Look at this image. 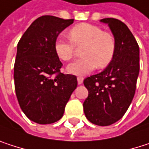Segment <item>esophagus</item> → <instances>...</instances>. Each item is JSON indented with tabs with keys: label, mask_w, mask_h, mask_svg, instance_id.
Wrapping results in <instances>:
<instances>
[{
	"label": "esophagus",
	"mask_w": 149,
	"mask_h": 149,
	"mask_svg": "<svg viewBox=\"0 0 149 149\" xmlns=\"http://www.w3.org/2000/svg\"><path fill=\"white\" fill-rule=\"evenodd\" d=\"M77 81H78V84L79 85L82 84V82H83V77L82 76H78L77 77Z\"/></svg>",
	"instance_id": "esophagus-1"
}]
</instances>
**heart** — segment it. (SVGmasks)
<instances>
[{
    "instance_id": "obj_1",
    "label": "heart",
    "mask_w": 149,
    "mask_h": 149,
    "mask_svg": "<svg viewBox=\"0 0 149 149\" xmlns=\"http://www.w3.org/2000/svg\"><path fill=\"white\" fill-rule=\"evenodd\" d=\"M68 36L69 40L59 37L54 42L55 53L61 60L69 61L77 48L84 47L81 51L82 58L68 65L69 73L85 75L96 68H104L111 63L116 50V40L111 33L96 25L80 23L73 27Z\"/></svg>"
}]
</instances>
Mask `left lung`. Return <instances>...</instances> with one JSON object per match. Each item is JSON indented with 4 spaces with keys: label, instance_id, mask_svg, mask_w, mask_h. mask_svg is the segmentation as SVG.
I'll return each instance as SVG.
<instances>
[{
    "label": "left lung",
    "instance_id": "obj_1",
    "mask_svg": "<svg viewBox=\"0 0 149 149\" xmlns=\"http://www.w3.org/2000/svg\"><path fill=\"white\" fill-rule=\"evenodd\" d=\"M116 40L111 63L101 73L87 77L83 83L88 96L83 102L87 119L98 126H109L119 120L134 98L140 70L139 46L121 21L105 18Z\"/></svg>",
    "mask_w": 149,
    "mask_h": 149
}]
</instances>
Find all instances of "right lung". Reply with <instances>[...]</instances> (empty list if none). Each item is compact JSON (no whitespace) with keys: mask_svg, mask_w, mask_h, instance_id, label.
Masks as SVG:
<instances>
[{"mask_svg":"<svg viewBox=\"0 0 149 149\" xmlns=\"http://www.w3.org/2000/svg\"><path fill=\"white\" fill-rule=\"evenodd\" d=\"M74 22L52 15L37 18L17 45L14 67L16 97L26 116L38 124L59 120L77 87L74 74L61 73L54 50L59 34Z\"/></svg>","mask_w":149,"mask_h":149,"instance_id":"1","label":"right lung"}]
</instances>
